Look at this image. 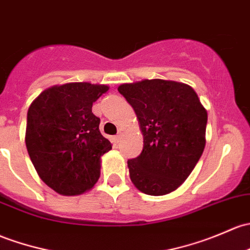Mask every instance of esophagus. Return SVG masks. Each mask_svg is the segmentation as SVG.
Returning <instances> with one entry per match:
<instances>
[{
	"label": "esophagus",
	"instance_id": "1",
	"mask_svg": "<svg viewBox=\"0 0 250 250\" xmlns=\"http://www.w3.org/2000/svg\"><path fill=\"white\" fill-rule=\"evenodd\" d=\"M123 133H125V130H123L122 128H121V129H118V134H117V136H116V139H117V140H120V139L122 138Z\"/></svg>",
	"mask_w": 250,
	"mask_h": 250
}]
</instances>
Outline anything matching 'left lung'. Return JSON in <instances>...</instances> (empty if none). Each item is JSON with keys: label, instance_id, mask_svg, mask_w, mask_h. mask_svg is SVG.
Wrapping results in <instances>:
<instances>
[{"label": "left lung", "instance_id": "8db88e82", "mask_svg": "<svg viewBox=\"0 0 250 250\" xmlns=\"http://www.w3.org/2000/svg\"><path fill=\"white\" fill-rule=\"evenodd\" d=\"M144 136L143 152L128 160L133 185L147 195H165L185 182L206 145L207 111L193 87L162 79L122 83Z\"/></svg>", "mask_w": 250, "mask_h": 250}]
</instances>
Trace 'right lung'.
<instances>
[{
    "instance_id": "right-lung-1",
    "label": "right lung",
    "mask_w": 250,
    "mask_h": 250,
    "mask_svg": "<svg viewBox=\"0 0 250 250\" xmlns=\"http://www.w3.org/2000/svg\"><path fill=\"white\" fill-rule=\"evenodd\" d=\"M107 91L106 85L63 83L44 90L28 107V156L41 180L61 195H81L101 177V158L111 143L92 105Z\"/></svg>"
}]
</instances>
